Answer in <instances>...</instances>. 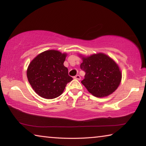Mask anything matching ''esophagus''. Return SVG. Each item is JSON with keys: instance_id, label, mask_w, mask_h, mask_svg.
<instances>
[{"instance_id": "obj_1", "label": "esophagus", "mask_w": 146, "mask_h": 146, "mask_svg": "<svg viewBox=\"0 0 146 146\" xmlns=\"http://www.w3.org/2000/svg\"><path fill=\"white\" fill-rule=\"evenodd\" d=\"M74 78H75V79H76V80H80V79H81V77H80V75H76V76H74Z\"/></svg>"}]
</instances>
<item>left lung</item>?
I'll return each mask as SVG.
<instances>
[{
    "label": "left lung",
    "mask_w": 146,
    "mask_h": 146,
    "mask_svg": "<svg viewBox=\"0 0 146 146\" xmlns=\"http://www.w3.org/2000/svg\"><path fill=\"white\" fill-rule=\"evenodd\" d=\"M80 69L86 73L81 83L97 97L108 96L117 90L122 74L117 64L103 53L82 58Z\"/></svg>",
    "instance_id": "obj_1"
}]
</instances>
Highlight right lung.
Returning a JSON list of instances; mask_svg holds the SVG:
<instances>
[{
	"label": "right lung",
	"instance_id": "1",
	"mask_svg": "<svg viewBox=\"0 0 146 146\" xmlns=\"http://www.w3.org/2000/svg\"><path fill=\"white\" fill-rule=\"evenodd\" d=\"M66 54L48 50L39 54L31 62L27 76L33 90L40 97L53 99L63 93L67 84L73 80L64 66Z\"/></svg>",
	"mask_w": 146,
	"mask_h": 146
}]
</instances>
